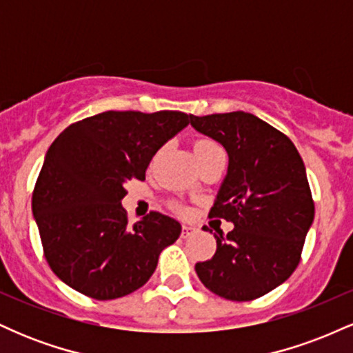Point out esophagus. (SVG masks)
<instances>
[{
    "instance_id": "esophagus-1",
    "label": "esophagus",
    "mask_w": 353,
    "mask_h": 353,
    "mask_svg": "<svg viewBox=\"0 0 353 353\" xmlns=\"http://www.w3.org/2000/svg\"><path fill=\"white\" fill-rule=\"evenodd\" d=\"M194 232H196V228H192V225H182V232H181V236L184 237V239H188V237H190V236H194Z\"/></svg>"
}]
</instances>
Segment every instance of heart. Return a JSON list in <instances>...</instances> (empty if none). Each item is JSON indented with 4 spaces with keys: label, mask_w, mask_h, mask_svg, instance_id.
Instances as JSON below:
<instances>
[{
    "label": "heart",
    "mask_w": 353,
    "mask_h": 353,
    "mask_svg": "<svg viewBox=\"0 0 353 353\" xmlns=\"http://www.w3.org/2000/svg\"><path fill=\"white\" fill-rule=\"evenodd\" d=\"M214 149H219V145L214 144L212 141H199V143H196V145H194V152H196V156L214 151Z\"/></svg>",
    "instance_id": "obj_1"
}]
</instances>
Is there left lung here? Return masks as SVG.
I'll return each instance as SVG.
<instances>
[{
  "label": "left lung",
  "mask_w": 353,
  "mask_h": 353,
  "mask_svg": "<svg viewBox=\"0 0 353 353\" xmlns=\"http://www.w3.org/2000/svg\"><path fill=\"white\" fill-rule=\"evenodd\" d=\"M190 125L229 154L209 217L234 224L228 236L214 234L216 254L197 262L196 272L210 292L254 301L285 282L301 262L315 212L305 165L289 137L250 112L190 114Z\"/></svg>",
  "instance_id": "left-lung-1"
}]
</instances>
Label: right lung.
Instances as JSON below:
<instances>
[{"label": "right lung", "mask_w": 353, "mask_h": 353, "mask_svg": "<svg viewBox=\"0 0 353 353\" xmlns=\"http://www.w3.org/2000/svg\"><path fill=\"white\" fill-rule=\"evenodd\" d=\"M189 119L181 111H106L56 137L36 181L33 216L44 257L66 285L111 301L149 281L182 228L156 210L129 225L124 184L144 181L154 154Z\"/></svg>", "instance_id": "right-lung-1"}]
</instances>
